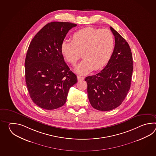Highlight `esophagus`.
<instances>
[{"mask_svg": "<svg viewBox=\"0 0 156 156\" xmlns=\"http://www.w3.org/2000/svg\"><path fill=\"white\" fill-rule=\"evenodd\" d=\"M77 80L78 81H81L84 80V78L83 77L80 76H77Z\"/></svg>", "mask_w": 156, "mask_h": 156, "instance_id": "esophagus-1", "label": "esophagus"}]
</instances>
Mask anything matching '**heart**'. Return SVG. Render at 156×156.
Instances as JSON below:
<instances>
[{"instance_id": "b5f03b06", "label": "heart", "mask_w": 156, "mask_h": 156, "mask_svg": "<svg viewBox=\"0 0 156 156\" xmlns=\"http://www.w3.org/2000/svg\"><path fill=\"white\" fill-rule=\"evenodd\" d=\"M114 48V38L110 30L88 27L73 33L71 41H63L61 52L67 61L73 65L82 53L83 59L75 68V71L85 75L93 69L99 70L106 65Z\"/></svg>"}]
</instances>
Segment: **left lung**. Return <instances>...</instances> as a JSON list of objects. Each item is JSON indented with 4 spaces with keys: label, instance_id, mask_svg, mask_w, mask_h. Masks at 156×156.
Returning <instances> with one entry per match:
<instances>
[{
    "label": "left lung",
    "instance_id": "left-lung-1",
    "mask_svg": "<svg viewBox=\"0 0 156 156\" xmlns=\"http://www.w3.org/2000/svg\"><path fill=\"white\" fill-rule=\"evenodd\" d=\"M115 47L106 66L99 73L86 77L90 103L95 109L109 111L122 103L130 87L132 55L126 40L112 27Z\"/></svg>",
    "mask_w": 156,
    "mask_h": 156
}]
</instances>
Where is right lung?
<instances>
[{
    "mask_svg": "<svg viewBox=\"0 0 156 156\" xmlns=\"http://www.w3.org/2000/svg\"><path fill=\"white\" fill-rule=\"evenodd\" d=\"M76 26L51 22L30 43L25 60L26 82L30 98L41 108L53 110L63 106L70 87L77 81L61 52L67 33Z\"/></svg>",
    "mask_w": 156,
    "mask_h": 156,
    "instance_id": "right-lung-1",
    "label": "right lung"
}]
</instances>
